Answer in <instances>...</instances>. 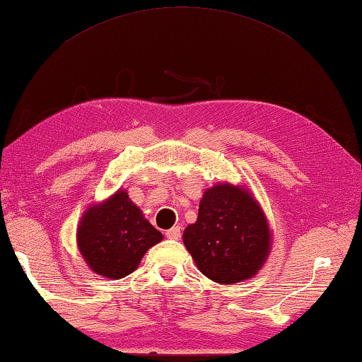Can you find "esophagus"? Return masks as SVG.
Masks as SVG:
<instances>
[{
  "instance_id": "34e87169",
  "label": "esophagus",
  "mask_w": 362,
  "mask_h": 362,
  "mask_svg": "<svg viewBox=\"0 0 362 362\" xmlns=\"http://www.w3.org/2000/svg\"><path fill=\"white\" fill-rule=\"evenodd\" d=\"M165 235H167V238H170V240H177L181 237V227L180 226L171 227L170 230L165 232Z\"/></svg>"
}]
</instances>
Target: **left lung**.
<instances>
[{"instance_id": "1", "label": "left lung", "mask_w": 362, "mask_h": 362, "mask_svg": "<svg viewBox=\"0 0 362 362\" xmlns=\"http://www.w3.org/2000/svg\"><path fill=\"white\" fill-rule=\"evenodd\" d=\"M270 240L267 218L256 199L229 182L206 189L197 221L182 233L199 270L221 284L255 276L267 261Z\"/></svg>"}]
</instances>
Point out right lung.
Returning <instances> with one entry per match:
<instances>
[{
    "mask_svg": "<svg viewBox=\"0 0 362 362\" xmlns=\"http://www.w3.org/2000/svg\"><path fill=\"white\" fill-rule=\"evenodd\" d=\"M78 248L90 270L119 280L135 270L144 252L163 235L144 219L125 191L93 205L81 218Z\"/></svg>",
    "mask_w": 362,
    "mask_h": 362,
    "instance_id": "obj_1",
    "label": "right lung"
}]
</instances>
